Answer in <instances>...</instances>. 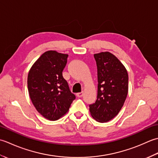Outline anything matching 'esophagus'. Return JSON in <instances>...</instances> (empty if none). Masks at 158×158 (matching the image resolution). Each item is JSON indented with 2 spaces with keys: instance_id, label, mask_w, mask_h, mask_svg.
Here are the masks:
<instances>
[{
  "instance_id": "34e87169",
  "label": "esophagus",
  "mask_w": 158,
  "mask_h": 158,
  "mask_svg": "<svg viewBox=\"0 0 158 158\" xmlns=\"http://www.w3.org/2000/svg\"><path fill=\"white\" fill-rule=\"evenodd\" d=\"M83 95H84V92L82 91V92H80V93H78L76 94V95L78 96V98H82V96H83Z\"/></svg>"
}]
</instances>
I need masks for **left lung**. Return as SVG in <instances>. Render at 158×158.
Instances as JSON below:
<instances>
[{"mask_svg": "<svg viewBox=\"0 0 158 158\" xmlns=\"http://www.w3.org/2000/svg\"><path fill=\"white\" fill-rule=\"evenodd\" d=\"M98 67V97L89 106L92 117L100 123L110 121L123 107L128 93V73L121 61L109 52L94 54Z\"/></svg>", "mask_w": 158, "mask_h": 158, "instance_id": "8db88e82", "label": "left lung"}]
</instances>
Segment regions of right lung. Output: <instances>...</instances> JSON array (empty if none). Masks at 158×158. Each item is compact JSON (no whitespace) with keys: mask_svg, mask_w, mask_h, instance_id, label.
<instances>
[{"mask_svg":"<svg viewBox=\"0 0 158 158\" xmlns=\"http://www.w3.org/2000/svg\"><path fill=\"white\" fill-rule=\"evenodd\" d=\"M68 54L48 50L41 54L28 72L27 85L35 108L44 118L56 121L68 112L75 95L63 77Z\"/></svg>","mask_w":158,"mask_h":158,"instance_id":"1","label":"right lung"}]
</instances>
